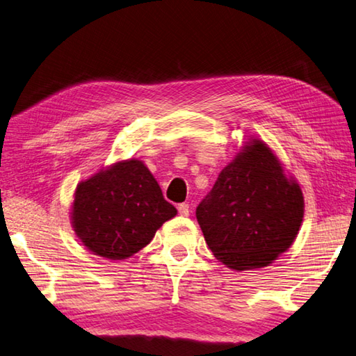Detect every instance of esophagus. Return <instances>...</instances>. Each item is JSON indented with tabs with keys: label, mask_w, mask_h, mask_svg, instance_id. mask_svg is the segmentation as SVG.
<instances>
[{
	"label": "esophagus",
	"mask_w": 356,
	"mask_h": 356,
	"mask_svg": "<svg viewBox=\"0 0 356 356\" xmlns=\"http://www.w3.org/2000/svg\"><path fill=\"white\" fill-rule=\"evenodd\" d=\"M178 212H179V216H183V217L189 216V212H191L189 204H187V203H179L178 204Z\"/></svg>",
	"instance_id": "obj_1"
}]
</instances>
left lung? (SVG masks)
<instances>
[{"label":"left lung","mask_w":356,"mask_h":356,"mask_svg":"<svg viewBox=\"0 0 356 356\" xmlns=\"http://www.w3.org/2000/svg\"><path fill=\"white\" fill-rule=\"evenodd\" d=\"M304 195L264 140L250 139L197 207L213 256L231 270L273 264L298 237Z\"/></svg>","instance_id":"8db88e82"}]
</instances>
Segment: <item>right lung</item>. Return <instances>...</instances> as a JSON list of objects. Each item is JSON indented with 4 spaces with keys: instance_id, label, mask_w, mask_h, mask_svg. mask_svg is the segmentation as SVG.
I'll return each instance as SVG.
<instances>
[{
    "instance_id": "right-lung-1",
    "label": "right lung",
    "mask_w": 356,
    "mask_h": 356,
    "mask_svg": "<svg viewBox=\"0 0 356 356\" xmlns=\"http://www.w3.org/2000/svg\"><path fill=\"white\" fill-rule=\"evenodd\" d=\"M177 216L155 177L139 159H124L77 184L71 206L74 232L86 250L124 260L143 250Z\"/></svg>"
}]
</instances>
